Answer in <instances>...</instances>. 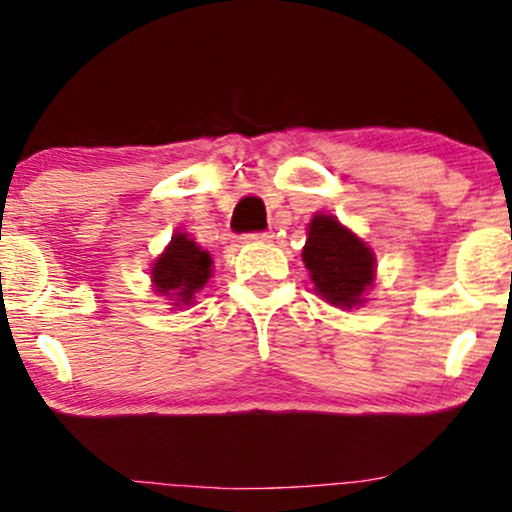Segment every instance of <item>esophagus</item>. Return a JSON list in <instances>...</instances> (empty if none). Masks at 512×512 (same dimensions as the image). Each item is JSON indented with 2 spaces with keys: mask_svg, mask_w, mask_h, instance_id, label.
I'll return each mask as SVG.
<instances>
[{
  "mask_svg": "<svg viewBox=\"0 0 512 512\" xmlns=\"http://www.w3.org/2000/svg\"><path fill=\"white\" fill-rule=\"evenodd\" d=\"M272 238H274L272 233H250V236H248L250 243H269Z\"/></svg>",
  "mask_w": 512,
  "mask_h": 512,
  "instance_id": "1",
  "label": "esophagus"
}]
</instances>
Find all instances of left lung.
Listing matches in <instances>:
<instances>
[{
    "label": "left lung",
    "instance_id": "8db88e82",
    "mask_svg": "<svg viewBox=\"0 0 512 512\" xmlns=\"http://www.w3.org/2000/svg\"><path fill=\"white\" fill-rule=\"evenodd\" d=\"M303 262L315 293L341 310L365 305L377 281L374 250L334 214L319 212L307 224Z\"/></svg>",
    "mask_w": 512,
    "mask_h": 512
}]
</instances>
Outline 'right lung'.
<instances>
[{
    "mask_svg": "<svg viewBox=\"0 0 512 512\" xmlns=\"http://www.w3.org/2000/svg\"><path fill=\"white\" fill-rule=\"evenodd\" d=\"M212 255L202 250L186 231H176L169 245L150 264V281L157 295L169 300L171 310L195 305V295L212 279Z\"/></svg>",
    "mask_w": 512,
    "mask_h": 512,
    "instance_id": "add662e5",
    "label": "right lung"
}]
</instances>
